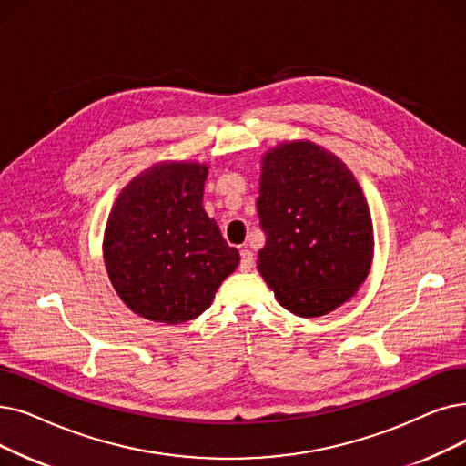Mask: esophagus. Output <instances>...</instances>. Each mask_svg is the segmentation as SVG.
Masks as SVG:
<instances>
[{
  "label": "esophagus",
  "instance_id": "obj_1",
  "mask_svg": "<svg viewBox=\"0 0 466 466\" xmlns=\"http://www.w3.org/2000/svg\"><path fill=\"white\" fill-rule=\"evenodd\" d=\"M255 267V257L249 249H241L239 251V270L249 272Z\"/></svg>",
  "mask_w": 466,
  "mask_h": 466
}]
</instances>
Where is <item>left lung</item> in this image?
Returning a JSON list of instances; mask_svg holds the SVG:
<instances>
[{"mask_svg":"<svg viewBox=\"0 0 466 466\" xmlns=\"http://www.w3.org/2000/svg\"><path fill=\"white\" fill-rule=\"evenodd\" d=\"M258 272L283 309L323 316L347 302L370 274L373 225L354 175L321 147L297 140L262 157L257 198Z\"/></svg>","mask_w":466,"mask_h":466,"instance_id":"1","label":"left lung"}]
</instances>
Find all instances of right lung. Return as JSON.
<instances>
[{"mask_svg": "<svg viewBox=\"0 0 466 466\" xmlns=\"http://www.w3.org/2000/svg\"><path fill=\"white\" fill-rule=\"evenodd\" d=\"M208 167L159 164L119 194L105 232V262L121 300L138 316L183 323L208 310L239 262L201 208Z\"/></svg>", "mask_w": 466, "mask_h": 466, "instance_id": "1", "label": "right lung"}]
</instances>
